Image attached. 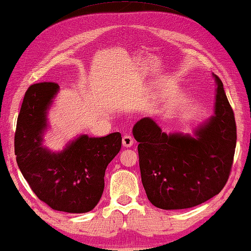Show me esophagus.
Masks as SVG:
<instances>
[{"instance_id": "obj_1", "label": "esophagus", "mask_w": 251, "mask_h": 251, "mask_svg": "<svg viewBox=\"0 0 251 251\" xmlns=\"http://www.w3.org/2000/svg\"><path fill=\"white\" fill-rule=\"evenodd\" d=\"M122 144L125 147H130L133 145V138L130 135H125L122 137Z\"/></svg>"}]
</instances>
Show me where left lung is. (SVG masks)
<instances>
[{
    "instance_id": "1",
    "label": "left lung",
    "mask_w": 251,
    "mask_h": 251,
    "mask_svg": "<svg viewBox=\"0 0 251 251\" xmlns=\"http://www.w3.org/2000/svg\"><path fill=\"white\" fill-rule=\"evenodd\" d=\"M215 116L197 131V138L167 135L149 118L133 126L139 143L143 186L151 203L160 209H186L217 195L231 174L236 146L234 112L221 78Z\"/></svg>"
}]
</instances>
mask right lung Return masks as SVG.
Returning a JSON list of instances; mask_svg holds the SVG:
<instances>
[{"label":"right lung","mask_w":251,"mask_h":251,"mask_svg":"<svg viewBox=\"0 0 251 251\" xmlns=\"http://www.w3.org/2000/svg\"><path fill=\"white\" fill-rule=\"evenodd\" d=\"M58 84L40 82L27 89L15 132L18 167L37 198L50 208L70 214L94 209L105 186V170L121 150L120 132L100 138L81 136L61 153L41 146L46 111Z\"/></svg>","instance_id":"obj_1"}]
</instances>
